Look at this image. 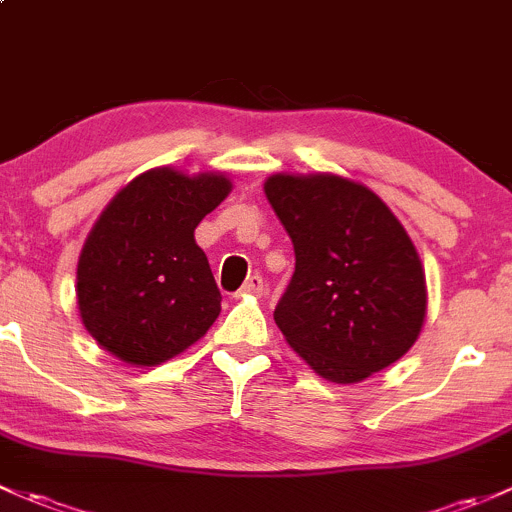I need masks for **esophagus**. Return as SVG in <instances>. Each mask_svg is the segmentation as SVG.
I'll return each mask as SVG.
<instances>
[{"mask_svg": "<svg viewBox=\"0 0 512 512\" xmlns=\"http://www.w3.org/2000/svg\"><path fill=\"white\" fill-rule=\"evenodd\" d=\"M262 289H265V282H262V277H260V274H252V277H247V282L242 284L238 292H235V299L260 297Z\"/></svg>", "mask_w": 512, "mask_h": 512, "instance_id": "obj_1", "label": "esophagus"}]
</instances>
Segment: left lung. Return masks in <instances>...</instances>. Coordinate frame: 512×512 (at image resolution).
I'll list each match as a JSON object with an SVG mask.
<instances>
[{"instance_id":"obj_1","label":"left lung","mask_w":512,"mask_h":512,"mask_svg":"<svg viewBox=\"0 0 512 512\" xmlns=\"http://www.w3.org/2000/svg\"><path fill=\"white\" fill-rule=\"evenodd\" d=\"M265 196L292 238L294 277L274 321L328 383L351 385L400 360L427 316L417 247L373 188L338 174H272Z\"/></svg>"}]
</instances>
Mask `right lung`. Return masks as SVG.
<instances>
[{
    "label": "right lung",
    "mask_w": 512,
    "mask_h": 512,
    "mask_svg": "<svg viewBox=\"0 0 512 512\" xmlns=\"http://www.w3.org/2000/svg\"><path fill=\"white\" fill-rule=\"evenodd\" d=\"M233 191L223 171L157 166L115 193L85 238L75 299L102 351L152 368L206 336L220 292L193 230Z\"/></svg>",
    "instance_id": "1"
}]
</instances>
